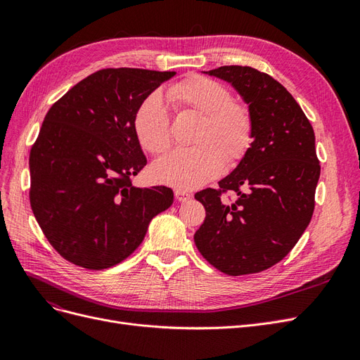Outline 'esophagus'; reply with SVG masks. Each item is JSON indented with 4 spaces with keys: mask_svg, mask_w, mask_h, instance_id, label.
I'll return each instance as SVG.
<instances>
[{
    "mask_svg": "<svg viewBox=\"0 0 360 360\" xmlns=\"http://www.w3.org/2000/svg\"><path fill=\"white\" fill-rule=\"evenodd\" d=\"M174 195H176V200L179 202H186L191 200V193H188L186 191H181V189H176L174 191Z\"/></svg>",
    "mask_w": 360,
    "mask_h": 360,
    "instance_id": "esophagus-1",
    "label": "esophagus"
}]
</instances>
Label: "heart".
<instances>
[{
    "label": "heart",
    "mask_w": 360,
    "mask_h": 360,
    "mask_svg": "<svg viewBox=\"0 0 360 360\" xmlns=\"http://www.w3.org/2000/svg\"><path fill=\"white\" fill-rule=\"evenodd\" d=\"M167 99L180 111L201 117L191 148L176 150L151 167V176L177 189H195L219 176L225 162L242 160L254 141V122L248 106L233 101L231 91L221 82L195 75L171 85ZM135 134L141 147L151 155L168 151L172 143L165 101L151 93L135 114Z\"/></svg>",
    "instance_id": "heart-1"
}]
</instances>
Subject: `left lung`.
<instances>
[{"label": "left lung", "instance_id": "1", "mask_svg": "<svg viewBox=\"0 0 360 360\" xmlns=\"http://www.w3.org/2000/svg\"><path fill=\"white\" fill-rule=\"evenodd\" d=\"M240 94L254 122L245 158L219 183L195 193L205 219L193 240L201 255L226 275L263 271L284 258L311 222L320 179L314 129L294 97L267 73L248 66L209 72ZM234 190L228 205L220 192Z\"/></svg>", "mask_w": 360, "mask_h": 360}]
</instances>
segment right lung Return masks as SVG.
Returning <instances> with one entry per match:
<instances>
[{
    "mask_svg": "<svg viewBox=\"0 0 360 360\" xmlns=\"http://www.w3.org/2000/svg\"><path fill=\"white\" fill-rule=\"evenodd\" d=\"M176 72L103 69L51 106L30 153V202L43 234L70 263L102 270L144 240L174 201L169 188H136L147 159L138 106Z\"/></svg>",
    "mask_w": 360,
    "mask_h": 360,
    "instance_id": "obj_1",
    "label": "right lung"
}]
</instances>
